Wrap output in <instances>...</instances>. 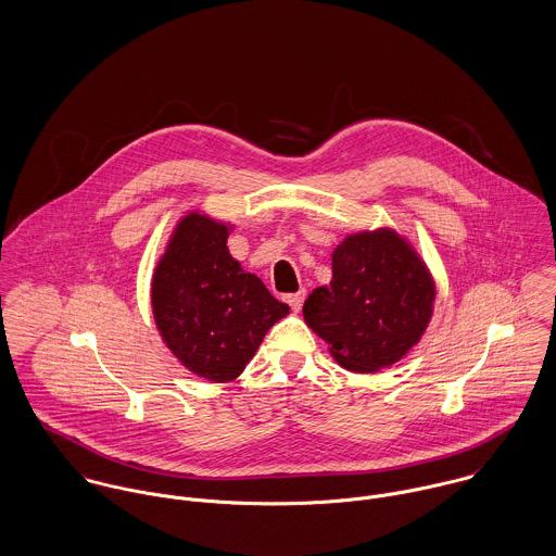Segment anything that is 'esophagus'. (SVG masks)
Instances as JSON below:
<instances>
[{
    "label": "esophagus",
    "instance_id": "1",
    "mask_svg": "<svg viewBox=\"0 0 556 556\" xmlns=\"http://www.w3.org/2000/svg\"><path fill=\"white\" fill-rule=\"evenodd\" d=\"M286 301H288V305L292 307V311H301V307H303V301H305V290H301V292H296V294L286 296Z\"/></svg>",
    "mask_w": 556,
    "mask_h": 556
}]
</instances>
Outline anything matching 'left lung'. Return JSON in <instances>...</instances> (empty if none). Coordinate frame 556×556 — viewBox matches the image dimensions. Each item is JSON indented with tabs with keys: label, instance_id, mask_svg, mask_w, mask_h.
Returning <instances> with one entry per match:
<instances>
[{
	"label": "left lung",
	"instance_id": "obj_1",
	"mask_svg": "<svg viewBox=\"0 0 556 556\" xmlns=\"http://www.w3.org/2000/svg\"><path fill=\"white\" fill-rule=\"evenodd\" d=\"M434 281L427 264L390 228L350 235L332 251V279L308 294V328L354 372L399 363L431 321Z\"/></svg>",
	"mask_w": 556,
	"mask_h": 556
}]
</instances>
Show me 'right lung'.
<instances>
[{
  "label": "right lung",
  "instance_id": "right-lung-1",
  "mask_svg": "<svg viewBox=\"0 0 556 556\" xmlns=\"http://www.w3.org/2000/svg\"><path fill=\"white\" fill-rule=\"evenodd\" d=\"M226 224L198 211L177 224L151 281L168 350L208 381L237 379L273 324L290 313L228 251Z\"/></svg>",
  "mask_w": 556,
  "mask_h": 556
}]
</instances>
